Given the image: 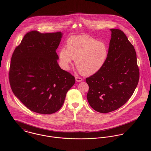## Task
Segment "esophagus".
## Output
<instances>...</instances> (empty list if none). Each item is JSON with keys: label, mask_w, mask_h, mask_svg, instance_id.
I'll use <instances>...</instances> for the list:
<instances>
[{"label": "esophagus", "mask_w": 151, "mask_h": 151, "mask_svg": "<svg viewBox=\"0 0 151 151\" xmlns=\"http://www.w3.org/2000/svg\"><path fill=\"white\" fill-rule=\"evenodd\" d=\"M76 81L77 82H81L82 81H83V80H82V78H80V77H76Z\"/></svg>", "instance_id": "1"}]
</instances>
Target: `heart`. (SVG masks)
<instances>
[{
  "mask_svg": "<svg viewBox=\"0 0 151 151\" xmlns=\"http://www.w3.org/2000/svg\"><path fill=\"white\" fill-rule=\"evenodd\" d=\"M67 49L63 47L59 52L62 67L69 68L73 60L81 74L91 76L98 72L105 64L108 56L105 43L97 41L86 35L73 36L67 42Z\"/></svg>",
  "mask_w": 151,
  "mask_h": 151,
  "instance_id": "heart-1",
  "label": "heart"
}]
</instances>
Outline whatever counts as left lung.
Returning a JSON list of instances; mask_svg holds the SVG:
<instances>
[{"label":"left lung","mask_w":151,"mask_h":151,"mask_svg":"<svg viewBox=\"0 0 151 151\" xmlns=\"http://www.w3.org/2000/svg\"><path fill=\"white\" fill-rule=\"evenodd\" d=\"M111 40L105 64L86 78L89 105L100 113H109L124 105L138 85L139 72L133 45L119 29H110Z\"/></svg>","instance_id":"obj_1"}]
</instances>
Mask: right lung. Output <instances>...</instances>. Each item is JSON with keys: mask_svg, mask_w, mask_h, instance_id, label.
I'll use <instances>...</instances> for the list:
<instances>
[{"mask_svg": "<svg viewBox=\"0 0 151 151\" xmlns=\"http://www.w3.org/2000/svg\"><path fill=\"white\" fill-rule=\"evenodd\" d=\"M63 34L25 35L11 59L9 81L13 92L30 110L43 114L62 108L75 78L58 63L56 52Z\"/></svg>", "mask_w": 151, "mask_h": 151, "instance_id": "right-lung-1", "label": "right lung"}]
</instances>
